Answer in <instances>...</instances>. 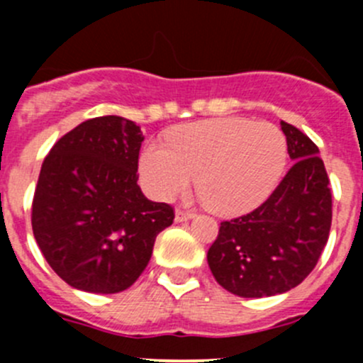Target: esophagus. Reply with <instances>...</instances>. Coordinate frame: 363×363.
Here are the masks:
<instances>
[{
  "instance_id": "34e87169",
  "label": "esophagus",
  "mask_w": 363,
  "mask_h": 363,
  "mask_svg": "<svg viewBox=\"0 0 363 363\" xmlns=\"http://www.w3.org/2000/svg\"><path fill=\"white\" fill-rule=\"evenodd\" d=\"M193 212L191 211H184V208H177L175 211V221L177 223H182V221H188V219L193 218Z\"/></svg>"
}]
</instances>
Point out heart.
<instances>
[{"label":"heart","mask_w":363,"mask_h":363,"mask_svg":"<svg viewBox=\"0 0 363 363\" xmlns=\"http://www.w3.org/2000/svg\"><path fill=\"white\" fill-rule=\"evenodd\" d=\"M288 160L286 137L270 123L219 117L177 128L167 147L149 142L140 155V179L156 200L184 193L196 175L203 202L219 214L252 211L272 195Z\"/></svg>","instance_id":"heart-1"}]
</instances>
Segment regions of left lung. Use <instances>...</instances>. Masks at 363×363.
<instances>
[{"instance_id":"8db88e82","label":"left lung","mask_w":363,"mask_h":363,"mask_svg":"<svg viewBox=\"0 0 363 363\" xmlns=\"http://www.w3.org/2000/svg\"><path fill=\"white\" fill-rule=\"evenodd\" d=\"M281 130L294 167L259 207L223 221L207 252L216 281L246 298L298 286L316 267L330 233V181L318 145L284 121Z\"/></svg>"}]
</instances>
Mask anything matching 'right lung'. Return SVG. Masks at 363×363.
Returning <instances> with one entry per match:
<instances>
[{
    "mask_svg": "<svg viewBox=\"0 0 363 363\" xmlns=\"http://www.w3.org/2000/svg\"><path fill=\"white\" fill-rule=\"evenodd\" d=\"M140 126L119 116L86 121L45 156L33 196L40 251L69 286L119 294L138 279L174 207L140 191Z\"/></svg>",
    "mask_w": 363,
    "mask_h": 363,
    "instance_id": "obj_1",
    "label": "right lung"
}]
</instances>
